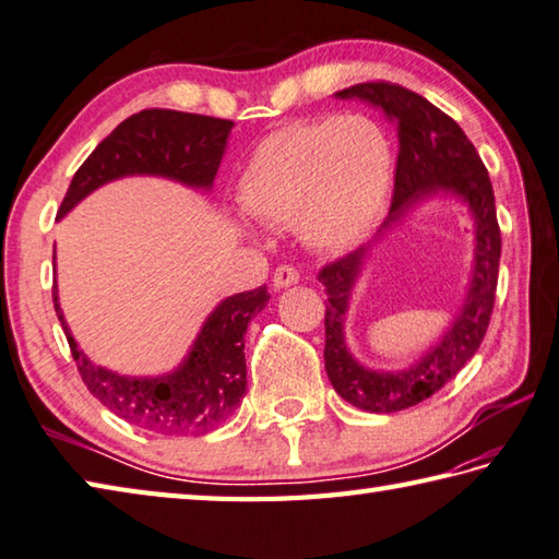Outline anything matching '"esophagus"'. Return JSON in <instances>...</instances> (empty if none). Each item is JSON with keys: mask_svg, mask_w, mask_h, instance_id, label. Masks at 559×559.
<instances>
[{"mask_svg": "<svg viewBox=\"0 0 559 559\" xmlns=\"http://www.w3.org/2000/svg\"><path fill=\"white\" fill-rule=\"evenodd\" d=\"M298 281H300V273L295 271L293 266H278L276 271H273V288H276V290L290 288Z\"/></svg>", "mask_w": 559, "mask_h": 559, "instance_id": "34e87169", "label": "esophagus"}]
</instances>
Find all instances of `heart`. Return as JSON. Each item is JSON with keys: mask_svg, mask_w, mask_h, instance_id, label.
Instances as JSON below:
<instances>
[{"mask_svg": "<svg viewBox=\"0 0 559 559\" xmlns=\"http://www.w3.org/2000/svg\"><path fill=\"white\" fill-rule=\"evenodd\" d=\"M395 147L373 116L342 114L273 130L239 177V203L254 221L295 225L320 251H346L385 213Z\"/></svg>", "mask_w": 559, "mask_h": 559, "instance_id": "obj_1", "label": "heart"}]
</instances>
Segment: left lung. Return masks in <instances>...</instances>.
Here are the masks:
<instances>
[{
  "label": "left lung",
  "mask_w": 559,
  "mask_h": 559,
  "mask_svg": "<svg viewBox=\"0 0 559 559\" xmlns=\"http://www.w3.org/2000/svg\"><path fill=\"white\" fill-rule=\"evenodd\" d=\"M334 96L364 102L385 114L397 128L400 155L390 215L373 242L320 273V283L330 295L324 312V368L334 390L348 404L364 412L392 414L439 392L483 344L495 308L501 257L495 191L463 128L424 96L388 82L356 84ZM429 200H453L474 225V264L466 295L440 338L409 367L370 369L359 364L345 342V314L353 290L381 239Z\"/></svg>",
  "instance_id": "obj_1"
}]
</instances>
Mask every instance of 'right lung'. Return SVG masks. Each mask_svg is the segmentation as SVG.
<instances>
[{"label":"right lung","mask_w":559,"mask_h":559,"mask_svg":"<svg viewBox=\"0 0 559 559\" xmlns=\"http://www.w3.org/2000/svg\"><path fill=\"white\" fill-rule=\"evenodd\" d=\"M233 128V120L167 108H147L126 118L76 169L58 221L96 189L126 177H157L207 193ZM269 298L266 286L229 295L205 317L177 368L159 376H126L94 364L82 352L60 308L58 283L52 286L55 312L84 385L116 417L164 436L207 433L239 407L247 395V324L266 308Z\"/></svg>","instance_id":"right-lung-1"}]
</instances>
